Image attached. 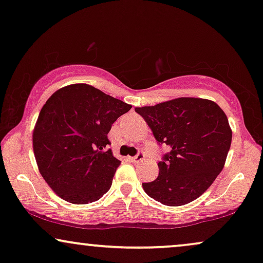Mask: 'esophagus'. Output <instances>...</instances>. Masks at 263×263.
Listing matches in <instances>:
<instances>
[{
  "instance_id": "obj_1",
  "label": "esophagus",
  "mask_w": 263,
  "mask_h": 263,
  "mask_svg": "<svg viewBox=\"0 0 263 263\" xmlns=\"http://www.w3.org/2000/svg\"><path fill=\"white\" fill-rule=\"evenodd\" d=\"M144 158H145V155H144V153H142V152H139L138 155L133 157L132 161H133V162H141V161H144Z\"/></svg>"
}]
</instances>
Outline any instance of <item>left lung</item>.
I'll use <instances>...</instances> for the list:
<instances>
[{"label":"left lung","mask_w":263,"mask_h":263,"mask_svg":"<svg viewBox=\"0 0 263 263\" xmlns=\"http://www.w3.org/2000/svg\"><path fill=\"white\" fill-rule=\"evenodd\" d=\"M135 112L158 145L170 148L158 162V177L142 183L145 192L169 206L202 196L223 169L231 147L232 130L221 107L206 99L179 98Z\"/></svg>","instance_id":"left-lung-1"}]
</instances>
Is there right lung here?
Returning a JSON list of instances; mask_svg holds the SVG:
<instances>
[{
  "mask_svg": "<svg viewBox=\"0 0 263 263\" xmlns=\"http://www.w3.org/2000/svg\"><path fill=\"white\" fill-rule=\"evenodd\" d=\"M130 105L78 83L57 90L37 118L33 153L41 175L60 198L73 204L100 199L121 161L107 138Z\"/></svg>",
  "mask_w": 263,
  "mask_h": 263,
  "instance_id": "add662e5",
  "label": "right lung"
}]
</instances>
